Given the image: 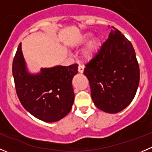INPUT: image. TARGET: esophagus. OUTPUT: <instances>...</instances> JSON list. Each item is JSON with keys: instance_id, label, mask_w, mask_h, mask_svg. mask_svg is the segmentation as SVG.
Segmentation results:
<instances>
[{"instance_id": "34e87169", "label": "esophagus", "mask_w": 152, "mask_h": 152, "mask_svg": "<svg viewBox=\"0 0 152 152\" xmlns=\"http://www.w3.org/2000/svg\"><path fill=\"white\" fill-rule=\"evenodd\" d=\"M78 70H79V73H82L84 72V66H82V65H79V67H78Z\"/></svg>"}]
</instances>
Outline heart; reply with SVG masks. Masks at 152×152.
<instances>
[{
  "label": "heart",
  "instance_id": "b5f03b06",
  "mask_svg": "<svg viewBox=\"0 0 152 152\" xmlns=\"http://www.w3.org/2000/svg\"><path fill=\"white\" fill-rule=\"evenodd\" d=\"M91 37L90 34H85L82 39H80V41L79 42V45H82V44L85 43L87 40H88L89 38ZM100 39L99 38H94L93 39H92L90 42H89L88 45H87V47L85 48L83 50L82 53V56L83 57L84 59L87 61L91 60L92 59H93L95 56H96V53H98L99 50V48H100Z\"/></svg>",
  "mask_w": 152,
  "mask_h": 152
}]
</instances>
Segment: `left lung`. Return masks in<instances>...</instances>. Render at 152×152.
<instances>
[{"instance_id":"8db88e82","label":"left lung","mask_w":152,"mask_h":152,"mask_svg":"<svg viewBox=\"0 0 152 152\" xmlns=\"http://www.w3.org/2000/svg\"><path fill=\"white\" fill-rule=\"evenodd\" d=\"M91 97L102 111L117 113L134 99L140 82V68L131 42L115 27L100 50L85 65Z\"/></svg>"}]
</instances>
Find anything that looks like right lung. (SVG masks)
<instances>
[{
    "label": "right lung",
    "mask_w": 152,
    "mask_h": 152,
    "mask_svg": "<svg viewBox=\"0 0 152 152\" xmlns=\"http://www.w3.org/2000/svg\"><path fill=\"white\" fill-rule=\"evenodd\" d=\"M78 65L42 68L31 75L27 71L19 44L12 63L16 93L23 107L45 122H56L66 116L74 102L72 79Z\"/></svg>",
    "instance_id": "right-lung-1"
}]
</instances>
